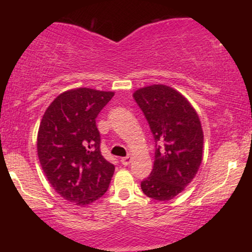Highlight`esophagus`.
<instances>
[{"label":"esophagus","instance_id":"1","mask_svg":"<svg viewBox=\"0 0 252 252\" xmlns=\"http://www.w3.org/2000/svg\"><path fill=\"white\" fill-rule=\"evenodd\" d=\"M131 160H132L131 156L128 155V156H126V158H121V162H122V164H124V166H128V164L131 162Z\"/></svg>","mask_w":252,"mask_h":252}]
</instances>
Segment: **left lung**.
Masks as SVG:
<instances>
[{
	"label": "left lung",
	"mask_w": 252,
	"mask_h": 252,
	"mask_svg": "<svg viewBox=\"0 0 252 252\" xmlns=\"http://www.w3.org/2000/svg\"><path fill=\"white\" fill-rule=\"evenodd\" d=\"M132 97L156 143L154 167L141 189L149 198L168 201L180 194L200 167L204 146L200 120L180 92L163 84L136 90Z\"/></svg>",
	"instance_id": "8db88e82"
}]
</instances>
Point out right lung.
I'll list each match as a JSON object with an SVG mask.
<instances>
[{
  "instance_id": "right-lung-1",
  "label": "right lung",
  "mask_w": 252,
  "mask_h": 252,
  "mask_svg": "<svg viewBox=\"0 0 252 252\" xmlns=\"http://www.w3.org/2000/svg\"><path fill=\"white\" fill-rule=\"evenodd\" d=\"M115 92L89 88L63 92L43 114L37 156L56 192L79 206L108 190L115 166L100 153L96 118Z\"/></svg>"
}]
</instances>
